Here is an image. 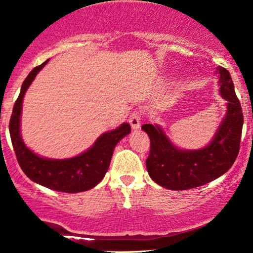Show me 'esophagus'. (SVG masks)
<instances>
[{
	"label": "esophagus",
	"mask_w": 253,
	"mask_h": 253,
	"mask_svg": "<svg viewBox=\"0 0 253 253\" xmlns=\"http://www.w3.org/2000/svg\"><path fill=\"white\" fill-rule=\"evenodd\" d=\"M140 119H141V114L139 112H134L130 115L129 123L133 130H138L140 127Z\"/></svg>",
	"instance_id": "esophagus-1"
}]
</instances>
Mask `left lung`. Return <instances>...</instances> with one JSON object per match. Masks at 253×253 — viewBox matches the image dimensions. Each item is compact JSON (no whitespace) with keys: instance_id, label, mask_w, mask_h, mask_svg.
<instances>
[{"instance_id":"1","label":"left lung","mask_w":253,"mask_h":253,"mask_svg":"<svg viewBox=\"0 0 253 253\" xmlns=\"http://www.w3.org/2000/svg\"><path fill=\"white\" fill-rule=\"evenodd\" d=\"M219 93L226 100L227 112L215 134L199 150L178 148L159 124L141 126L151 139L146 160L148 175L169 190H188L205 185L229 170L236 160L243 127V113L227 69L217 67Z\"/></svg>"}]
</instances>
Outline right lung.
Returning <instances> with one entry per match:
<instances>
[{
    "label": "right lung",
    "mask_w": 253,
    "mask_h": 253,
    "mask_svg": "<svg viewBox=\"0 0 253 253\" xmlns=\"http://www.w3.org/2000/svg\"><path fill=\"white\" fill-rule=\"evenodd\" d=\"M47 60L36 67L24 81L18 99L15 102L10 119L9 131L17 161L31 181L55 191L77 193L94 188L105 177L112 160L114 148L121 139L130 133L129 123L102 133L88 150L69 159H48L34 153L24 143L20 134L24 95Z\"/></svg>",
    "instance_id": "add662e5"
}]
</instances>
